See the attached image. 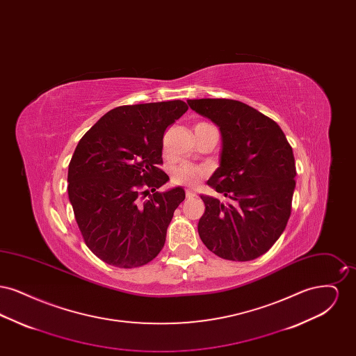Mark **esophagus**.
I'll list each match as a JSON object with an SVG mask.
<instances>
[{"instance_id":"1","label":"esophagus","mask_w":356,"mask_h":356,"mask_svg":"<svg viewBox=\"0 0 356 356\" xmlns=\"http://www.w3.org/2000/svg\"><path fill=\"white\" fill-rule=\"evenodd\" d=\"M186 199H192V197L196 196V192L192 191V189H186Z\"/></svg>"}]
</instances>
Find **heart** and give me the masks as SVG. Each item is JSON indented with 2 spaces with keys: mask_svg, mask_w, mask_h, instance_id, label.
Instances as JSON below:
<instances>
[{
  "mask_svg": "<svg viewBox=\"0 0 356 356\" xmlns=\"http://www.w3.org/2000/svg\"><path fill=\"white\" fill-rule=\"evenodd\" d=\"M207 175L208 170L205 167L186 163L172 170V180L175 184L195 188L202 183Z\"/></svg>",
  "mask_w": 356,
  "mask_h": 356,
  "instance_id": "1",
  "label": "heart"
}]
</instances>
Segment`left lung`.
<instances>
[{
    "label": "left lung",
    "instance_id": "left-lung-1",
    "mask_svg": "<svg viewBox=\"0 0 356 356\" xmlns=\"http://www.w3.org/2000/svg\"><path fill=\"white\" fill-rule=\"evenodd\" d=\"M221 134L220 165L207 184L231 199L202 195L197 231L219 257L248 261L266 254L286 229L295 191L293 152L282 128L252 106L228 99L188 100Z\"/></svg>",
    "mask_w": 356,
    "mask_h": 356
}]
</instances>
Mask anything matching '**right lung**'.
Wrapping results in <instances>:
<instances>
[{
  "label": "right lung",
  "mask_w": 356,
  "mask_h": 356,
  "mask_svg": "<svg viewBox=\"0 0 356 356\" xmlns=\"http://www.w3.org/2000/svg\"><path fill=\"white\" fill-rule=\"evenodd\" d=\"M186 111L181 100L122 105L79 141L69 163V200L85 244L102 261L135 268L163 250L186 199L181 186L156 191L170 180L159 168L163 137Z\"/></svg>",
  "instance_id": "right-lung-1"
}]
</instances>
